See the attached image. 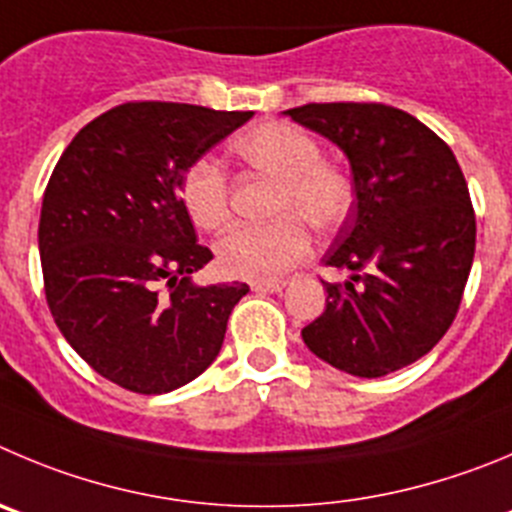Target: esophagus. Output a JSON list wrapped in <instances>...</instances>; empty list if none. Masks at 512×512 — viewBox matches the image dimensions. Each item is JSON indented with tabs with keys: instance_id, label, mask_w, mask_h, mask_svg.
I'll use <instances>...</instances> for the list:
<instances>
[{
	"instance_id": "1",
	"label": "esophagus",
	"mask_w": 512,
	"mask_h": 512,
	"mask_svg": "<svg viewBox=\"0 0 512 512\" xmlns=\"http://www.w3.org/2000/svg\"><path fill=\"white\" fill-rule=\"evenodd\" d=\"M283 288H285L283 280H265V283L257 280V283H252V290H255V293H280Z\"/></svg>"
}]
</instances>
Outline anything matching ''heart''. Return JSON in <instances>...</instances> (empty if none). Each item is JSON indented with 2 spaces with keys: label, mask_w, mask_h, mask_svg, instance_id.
Wrapping results in <instances>:
<instances>
[{
  "label": "heart",
  "mask_w": 512,
  "mask_h": 512,
  "mask_svg": "<svg viewBox=\"0 0 512 512\" xmlns=\"http://www.w3.org/2000/svg\"><path fill=\"white\" fill-rule=\"evenodd\" d=\"M234 151L245 164L278 179L270 224H237L217 242L224 275L242 280H278L310 250V227L333 232L353 207V181L341 164L321 156V143L293 123H262L237 138ZM186 214L199 229L217 232L229 219V181L212 156L191 161L179 181Z\"/></svg>",
  "instance_id": "1"
}]
</instances>
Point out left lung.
<instances>
[{"instance_id":"8db88e82","label":"left lung","mask_w":512,"mask_h":512,"mask_svg":"<svg viewBox=\"0 0 512 512\" xmlns=\"http://www.w3.org/2000/svg\"><path fill=\"white\" fill-rule=\"evenodd\" d=\"M293 121L351 161L353 214L326 252L351 270L326 283V310L303 341L351 376L391 374L432 351L455 321L475 257V209L452 148L384 103H308Z\"/></svg>"}]
</instances>
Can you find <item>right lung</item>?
Wrapping results in <instances>:
<instances>
[{"instance_id": "right-lung-1", "label": "right lung", "mask_w": 512, "mask_h": 512, "mask_svg": "<svg viewBox=\"0 0 512 512\" xmlns=\"http://www.w3.org/2000/svg\"><path fill=\"white\" fill-rule=\"evenodd\" d=\"M252 111L131 100L62 151L40 214L45 298L90 369L133 394L197 379L222 348L245 283L199 288L212 260L179 197L181 174Z\"/></svg>"}]
</instances>
